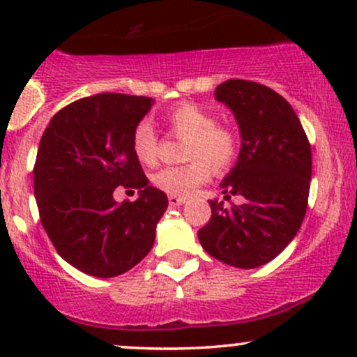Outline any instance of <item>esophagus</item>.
<instances>
[{
    "instance_id": "obj_1",
    "label": "esophagus",
    "mask_w": 357,
    "mask_h": 357,
    "mask_svg": "<svg viewBox=\"0 0 357 357\" xmlns=\"http://www.w3.org/2000/svg\"><path fill=\"white\" fill-rule=\"evenodd\" d=\"M169 204L171 206H181V204L186 203V198H181V196H169Z\"/></svg>"
}]
</instances>
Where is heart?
I'll list each match as a JSON object with an SVG mask.
<instances>
[{
    "label": "heart",
    "instance_id": "1",
    "mask_svg": "<svg viewBox=\"0 0 357 357\" xmlns=\"http://www.w3.org/2000/svg\"><path fill=\"white\" fill-rule=\"evenodd\" d=\"M166 121L178 136L188 139L186 159L192 161L184 166L159 169L153 176L158 190L184 198L210 179L211 166L221 173L235 165L240 151L238 137L228 127L216 126L218 121L210 110L184 102L167 112ZM130 146L139 161L153 165L158 153V136L147 119H142L134 127Z\"/></svg>",
    "mask_w": 357,
    "mask_h": 357
}]
</instances>
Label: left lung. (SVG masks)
I'll return each instance as SVG.
<instances>
[{"label": "left lung", "instance_id": "8db88e82", "mask_svg": "<svg viewBox=\"0 0 357 357\" xmlns=\"http://www.w3.org/2000/svg\"><path fill=\"white\" fill-rule=\"evenodd\" d=\"M215 99L238 124V159L220 188L243 196L223 208L210 199L211 220L198 231L202 247L236 268H257L284 250L305 216L312 176L310 144L292 105L257 82L231 79L220 84Z\"/></svg>", "mask_w": 357, "mask_h": 357}]
</instances>
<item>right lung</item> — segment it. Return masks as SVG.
Returning <instances> with one entry per match:
<instances>
[{
    "mask_svg": "<svg viewBox=\"0 0 357 357\" xmlns=\"http://www.w3.org/2000/svg\"><path fill=\"white\" fill-rule=\"evenodd\" d=\"M154 100L99 93L52 117L33 169L40 220L59 255L87 275H121L153 248L167 196L151 186L130 139ZM117 185L137 189L136 202L117 204Z\"/></svg>",
    "mask_w": 357,
    "mask_h": 357,
    "instance_id": "right-lung-1",
    "label": "right lung"
}]
</instances>
